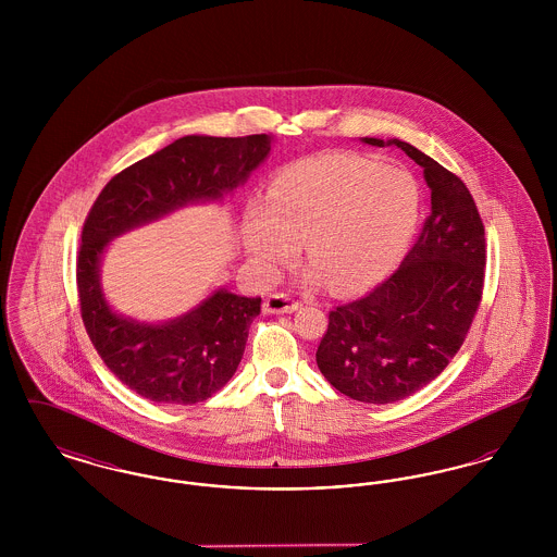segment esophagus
Returning a JSON list of instances; mask_svg holds the SVG:
<instances>
[{
	"instance_id": "34e87169",
	"label": "esophagus",
	"mask_w": 557,
	"mask_h": 557,
	"mask_svg": "<svg viewBox=\"0 0 557 557\" xmlns=\"http://www.w3.org/2000/svg\"><path fill=\"white\" fill-rule=\"evenodd\" d=\"M298 305L300 302L294 300L288 294L275 292V294L267 296V300L263 302V311L265 313H273V315H277V313H292V311L298 309Z\"/></svg>"
}]
</instances>
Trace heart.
<instances>
[{
  "label": "heart",
  "mask_w": 557,
  "mask_h": 557,
  "mask_svg": "<svg viewBox=\"0 0 557 557\" xmlns=\"http://www.w3.org/2000/svg\"><path fill=\"white\" fill-rule=\"evenodd\" d=\"M422 212V187L403 169L355 154H323L282 169L265 205L242 219V244L265 273L294 263L300 242L330 290L357 294L403 259Z\"/></svg>",
  "instance_id": "b5f03b06"
}]
</instances>
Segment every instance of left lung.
Returning a JSON list of instances; mask_svg holds the SVG:
<instances>
[{
	"label": "left lung",
	"mask_w": 557,
	"mask_h": 557,
	"mask_svg": "<svg viewBox=\"0 0 557 557\" xmlns=\"http://www.w3.org/2000/svg\"><path fill=\"white\" fill-rule=\"evenodd\" d=\"M363 141L395 144L424 169L432 211L386 282L330 311L315 359L346 397L386 405L424 388L463 345L482 298L486 242L476 202L455 173L407 141Z\"/></svg>",
	"instance_id": "8db88e82"
}]
</instances>
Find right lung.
<instances>
[{
	"label": "right lung",
	"instance_id": "1",
	"mask_svg": "<svg viewBox=\"0 0 557 557\" xmlns=\"http://www.w3.org/2000/svg\"><path fill=\"white\" fill-rule=\"evenodd\" d=\"M271 137L186 135L108 182L81 232V318L98 355L127 388L154 403L194 405L236 373L261 298L212 292L196 309L164 323H139L108 307L100 261L110 239L191 202L221 200L267 159Z\"/></svg>",
	"mask_w": 557,
	"mask_h": 557
}]
</instances>
